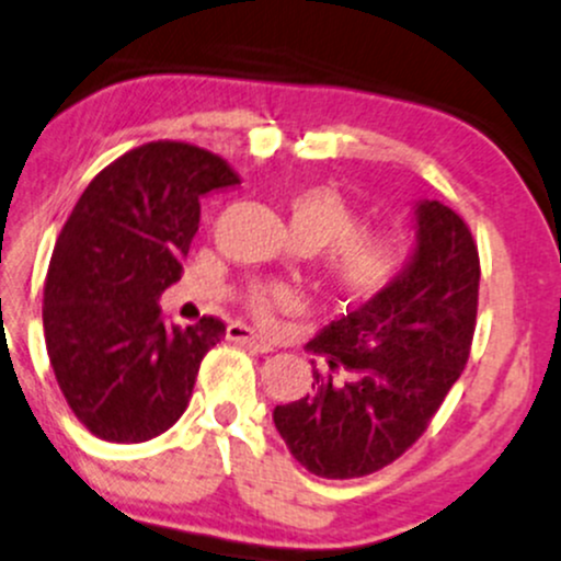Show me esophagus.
<instances>
[{"label": "esophagus", "mask_w": 561, "mask_h": 561, "mask_svg": "<svg viewBox=\"0 0 561 561\" xmlns=\"http://www.w3.org/2000/svg\"><path fill=\"white\" fill-rule=\"evenodd\" d=\"M227 336L232 342H240V345L255 350V353H272V350H274L266 340H263V336L255 334L251 327H245V323H229Z\"/></svg>", "instance_id": "obj_1"}]
</instances>
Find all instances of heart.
I'll use <instances>...</instances> for the list:
<instances>
[{"instance_id":"heart-1","label":"heart","mask_w":561,"mask_h":561,"mask_svg":"<svg viewBox=\"0 0 561 561\" xmlns=\"http://www.w3.org/2000/svg\"><path fill=\"white\" fill-rule=\"evenodd\" d=\"M355 208L334 187H308L289 201L293 238L327 251V274L350 298H368L391 282L400 266V248L389 234L357 229ZM295 295L285 287H255L251 308L261 321H272L279 308H293Z\"/></svg>"}]
</instances>
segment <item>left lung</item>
Returning <instances> with one entry per match:
<instances>
[{
    "label": "left lung",
    "mask_w": 561,
    "mask_h": 561,
    "mask_svg": "<svg viewBox=\"0 0 561 561\" xmlns=\"http://www.w3.org/2000/svg\"><path fill=\"white\" fill-rule=\"evenodd\" d=\"M481 261L460 214L415 204V251L387 287L323 327L310 350L313 394L276 404L274 426L302 468L360 478L387 468L428 428L473 345Z\"/></svg>",
    "instance_id": "obj_1"
}]
</instances>
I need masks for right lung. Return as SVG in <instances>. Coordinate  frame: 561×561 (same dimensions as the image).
<instances>
[{
  "instance_id": "obj_1",
  "label": "right lung",
  "mask_w": 561,
  "mask_h": 561,
  "mask_svg": "<svg viewBox=\"0 0 561 561\" xmlns=\"http://www.w3.org/2000/svg\"><path fill=\"white\" fill-rule=\"evenodd\" d=\"M238 182L211 151L153 140L101 170L65 221L46 272L44 336L59 389L93 436L148 442L185 413L225 323L174 327L159 298L180 279L201 198Z\"/></svg>"
}]
</instances>
